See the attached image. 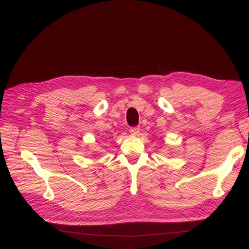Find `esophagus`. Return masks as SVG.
Segmentation results:
<instances>
[{
	"mask_svg": "<svg viewBox=\"0 0 249 249\" xmlns=\"http://www.w3.org/2000/svg\"><path fill=\"white\" fill-rule=\"evenodd\" d=\"M139 130H141L139 126H132V128H130V133L132 135H138Z\"/></svg>",
	"mask_w": 249,
	"mask_h": 249,
	"instance_id": "obj_1",
	"label": "esophagus"
}]
</instances>
